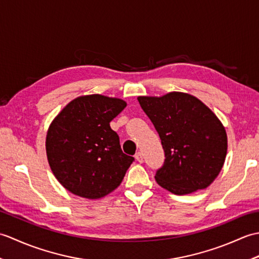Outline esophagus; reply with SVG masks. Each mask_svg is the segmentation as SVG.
<instances>
[{
	"label": "esophagus",
	"mask_w": 259,
	"mask_h": 259,
	"mask_svg": "<svg viewBox=\"0 0 259 259\" xmlns=\"http://www.w3.org/2000/svg\"><path fill=\"white\" fill-rule=\"evenodd\" d=\"M135 158H136V160L137 161H138V162H142V161H144V157H142V153L139 151V152H137L136 153V155H135Z\"/></svg>",
	"instance_id": "esophagus-1"
}]
</instances>
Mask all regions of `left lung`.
<instances>
[{"label": "left lung", "mask_w": 259, "mask_h": 259, "mask_svg": "<svg viewBox=\"0 0 259 259\" xmlns=\"http://www.w3.org/2000/svg\"><path fill=\"white\" fill-rule=\"evenodd\" d=\"M164 150L157 184L175 195L205 189L217 178L227 155L222 121L199 99L185 92L138 97Z\"/></svg>", "instance_id": "8db88e82"}]
</instances>
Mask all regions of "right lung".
I'll return each mask as SVG.
<instances>
[{"label": "right lung", "mask_w": 259, "mask_h": 259, "mask_svg": "<svg viewBox=\"0 0 259 259\" xmlns=\"http://www.w3.org/2000/svg\"><path fill=\"white\" fill-rule=\"evenodd\" d=\"M125 107L119 98L81 96L69 102L49 126V164L54 177L73 195L99 199L120 186L135 159L121 150L110 122Z\"/></svg>", "instance_id": "1"}]
</instances>
